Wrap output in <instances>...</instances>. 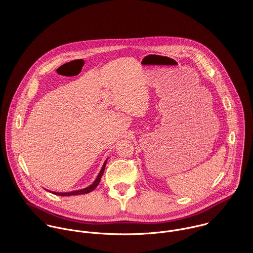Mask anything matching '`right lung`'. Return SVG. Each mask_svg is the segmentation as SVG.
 <instances>
[{
  "label": "right lung",
  "mask_w": 253,
  "mask_h": 253,
  "mask_svg": "<svg viewBox=\"0 0 253 253\" xmlns=\"http://www.w3.org/2000/svg\"><path fill=\"white\" fill-rule=\"evenodd\" d=\"M107 160H108V159H107ZM107 160L105 161V163H104V165H103V167H102V169H101L100 172L98 173V175H97V177H96L95 181H94V182H93L91 185H89L88 187H86V188H84V189L77 190V191L67 192V193H57V192H51V193H52V194H55V195H57V196H75V195H83V194H87V193H89V192L93 191V190H94V189L97 187V185L99 184L100 179H101V177H102V175H103V173H104V169H105V166H106ZM46 191H47V190H46Z\"/></svg>",
  "instance_id": "add662e5"
}]
</instances>
